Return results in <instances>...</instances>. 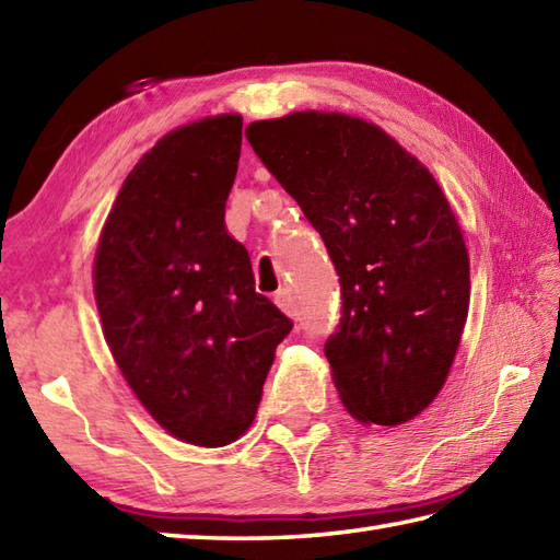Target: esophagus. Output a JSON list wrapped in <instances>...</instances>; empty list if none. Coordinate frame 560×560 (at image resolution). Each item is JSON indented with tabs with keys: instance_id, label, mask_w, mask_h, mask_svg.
I'll list each match as a JSON object with an SVG mask.
<instances>
[{
	"instance_id": "34e87169",
	"label": "esophagus",
	"mask_w": 560,
	"mask_h": 560,
	"mask_svg": "<svg viewBox=\"0 0 560 560\" xmlns=\"http://www.w3.org/2000/svg\"><path fill=\"white\" fill-rule=\"evenodd\" d=\"M273 303L279 305V308L287 313V315H295L299 313V308H295V299H293V293H291V289H281L277 295H273Z\"/></svg>"
}]
</instances>
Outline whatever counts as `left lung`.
Wrapping results in <instances>:
<instances>
[{
  "mask_svg": "<svg viewBox=\"0 0 560 560\" xmlns=\"http://www.w3.org/2000/svg\"><path fill=\"white\" fill-rule=\"evenodd\" d=\"M257 158L320 233L342 289L325 357L364 424L412 420L442 390L468 315V252L440 184L364 118L255 120Z\"/></svg>",
  "mask_w": 560,
  "mask_h": 560,
  "instance_id": "obj_1",
  "label": "left lung"
}]
</instances>
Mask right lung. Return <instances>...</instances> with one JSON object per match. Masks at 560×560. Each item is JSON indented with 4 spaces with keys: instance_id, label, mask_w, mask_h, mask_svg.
I'll return each mask as SVG.
<instances>
[{
    "instance_id": "right-lung-1",
    "label": "right lung",
    "mask_w": 560,
    "mask_h": 560,
    "mask_svg": "<svg viewBox=\"0 0 560 560\" xmlns=\"http://www.w3.org/2000/svg\"><path fill=\"white\" fill-rule=\"evenodd\" d=\"M243 118L194 120L140 158L94 257L106 345L152 418L182 442L225 446L257 415L273 352L293 323L255 291L228 235Z\"/></svg>"
}]
</instances>
